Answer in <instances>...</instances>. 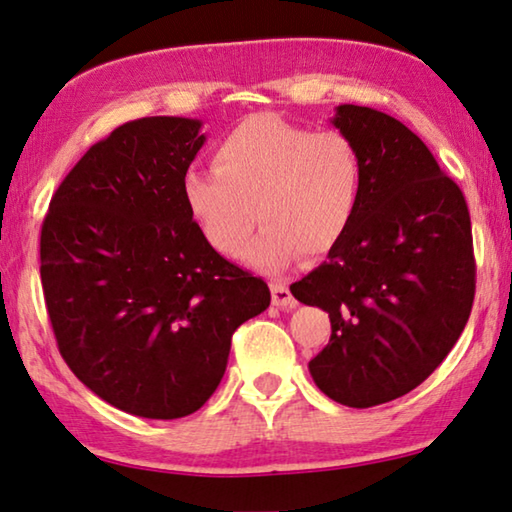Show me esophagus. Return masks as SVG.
<instances>
[{
	"instance_id": "obj_1",
	"label": "esophagus",
	"mask_w": 512,
	"mask_h": 512,
	"mask_svg": "<svg viewBox=\"0 0 512 512\" xmlns=\"http://www.w3.org/2000/svg\"><path fill=\"white\" fill-rule=\"evenodd\" d=\"M271 296H273V305L280 307V309H296L298 307V300L291 296L289 287L284 282H273L271 284Z\"/></svg>"
}]
</instances>
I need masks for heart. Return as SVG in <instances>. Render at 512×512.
Here are the masks:
<instances>
[{"mask_svg": "<svg viewBox=\"0 0 512 512\" xmlns=\"http://www.w3.org/2000/svg\"><path fill=\"white\" fill-rule=\"evenodd\" d=\"M212 162L214 171H185V207L207 244L228 257L264 223L244 253L255 271L277 273L302 253L329 255L357 219L363 162L339 131L253 117L223 137Z\"/></svg>", "mask_w": 512, "mask_h": 512, "instance_id": "1", "label": "heart"}]
</instances>
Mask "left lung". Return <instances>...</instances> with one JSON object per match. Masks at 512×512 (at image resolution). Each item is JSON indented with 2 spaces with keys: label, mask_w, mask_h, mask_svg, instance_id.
<instances>
[{
  "label": "left lung",
  "mask_w": 512,
  "mask_h": 512,
  "mask_svg": "<svg viewBox=\"0 0 512 512\" xmlns=\"http://www.w3.org/2000/svg\"><path fill=\"white\" fill-rule=\"evenodd\" d=\"M332 124L363 162L361 205L339 248L291 287L332 336L309 361L329 400L368 409L420 386L454 348L474 300L463 192L402 121L343 103Z\"/></svg>",
  "instance_id": "obj_1"
}]
</instances>
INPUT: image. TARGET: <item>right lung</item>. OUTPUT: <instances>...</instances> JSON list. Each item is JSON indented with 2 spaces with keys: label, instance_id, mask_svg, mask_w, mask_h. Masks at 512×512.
Wrapping results in <instances>:
<instances>
[{
  "label": "right lung",
  "instance_id": "1",
  "mask_svg": "<svg viewBox=\"0 0 512 512\" xmlns=\"http://www.w3.org/2000/svg\"><path fill=\"white\" fill-rule=\"evenodd\" d=\"M201 119L119 126L56 189L40 280L67 366L119 411L176 420L210 400L235 329L271 305L262 277L221 257L183 201Z\"/></svg>",
  "mask_w": 512,
  "mask_h": 512
}]
</instances>
